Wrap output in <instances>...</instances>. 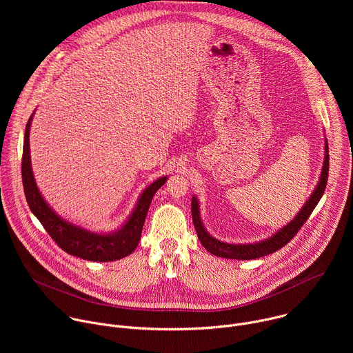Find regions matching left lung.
<instances>
[{
  "label": "left lung",
  "instance_id": "8db88e82",
  "mask_svg": "<svg viewBox=\"0 0 353 353\" xmlns=\"http://www.w3.org/2000/svg\"><path fill=\"white\" fill-rule=\"evenodd\" d=\"M324 162L321 168V174L319 177V181L312 191L310 196L307 198L303 207L300 208V211L294 215L292 221H289L285 226L278 229L275 233H272L270 237L263 239L260 241L254 243H228L222 241L219 239H215L205 228L203 218H201V210H199V201L196 195H192L191 198V215H192V223L196 232V236L211 254L222 259H230V260H254L259 257H264L268 254L275 253L276 250L283 247L288 241L292 240V237L297 233V230L303 226V223L309 219L310 214L319 204V201L321 199L325 185H327V179H328V142L327 138H324Z\"/></svg>",
  "mask_w": 353,
  "mask_h": 353
}]
</instances>
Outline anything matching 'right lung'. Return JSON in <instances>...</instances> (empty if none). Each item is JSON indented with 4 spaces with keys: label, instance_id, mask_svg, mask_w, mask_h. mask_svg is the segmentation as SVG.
Returning <instances> with one entry per match:
<instances>
[{
    "label": "right lung",
    "instance_id": "1",
    "mask_svg": "<svg viewBox=\"0 0 353 353\" xmlns=\"http://www.w3.org/2000/svg\"><path fill=\"white\" fill-rule=\"evenodd\" d=\"M34 112L28 120L23 135V157H22V181L28 205L33 215L40 221L46 232L65 251L86 261L108 263L117 261L130 256L137 248L143 222L152 198L157 191L168 181V176H162L150 183L139 194L135 207L132 208L124 223L112 232H94L81 225H75L59 215L40 192L30 161L29 134Z\"/></svg>",
    "mask_w": 353,
    "mask_h": 353
}]
</instances>
